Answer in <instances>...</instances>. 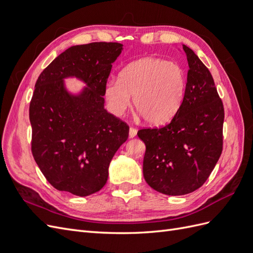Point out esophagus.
Instances as JSON below:
<instances>
[{"instance_id": "esophagus-1", "label": "esophagus", "mask_w": 253, "mask_h": 253, "mask_svg": "<svg viewBox=\"0 0 253 253\" xmlns=\"http://www.w3.org/2000/svg\"><path fill=\"white\" fill-rule=\"evenodd\" d=\"M136 135H137V129L134 127H129V131H128L129 138H134Z\"/></svg>"}]
</instances>
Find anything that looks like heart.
I'll use <instances>...</instances> for the list:
<instances>
[{
	"mask_svg": "<svg viewBox=\"0 0 253 253\" xmlns=\"http://www.w3.org/2000/svg\"><path fill=\"white\" fill-rule=\"evenodd\" d=\"M187 77L174 62L147 57L126 64L118 81L106 82L104 95L113 114L122 115L131 104L151 126L170 121L178 112L186 93Z\"/></svg>",
	"mask_w": 253,
	"mask_h": 253,
	"instance_id": "obj_1",
	"label": "heart"
}]
</instances>
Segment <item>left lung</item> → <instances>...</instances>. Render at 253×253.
Instances as JSON below:
<instances>
[{
  "instance_id": "8db88e82",
  "label": "left lung",
  "mask_w": 253,
  "mask_h": 253,
  "mask_svg": "<svg viewBox=\"0 0 253 253\" xmlns=\"http://www.w3.org/2000/svg\"><path fill=\"white\" fill-rule=\"evenodd\" d=\"M189 71L178 112L162 128H144L143 177L166 195H185L201 188L223 150L224 106L212 75L195 52L182 45Z\"/></svg>"
}]
</instances>
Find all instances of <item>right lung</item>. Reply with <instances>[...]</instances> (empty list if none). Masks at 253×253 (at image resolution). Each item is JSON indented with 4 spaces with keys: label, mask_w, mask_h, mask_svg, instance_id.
Segmentation results:
<instances>
[{
    "label": "right lung",
    "mask_w": 253,
    "mask_h": 253,
    "mask_svg": "<svg viewBox=\"0 0 253 253\" xmlns=\"http://www.w3.org/2000/svg\"><path fill=\"white\" fill-rule=\"evenodd\" d=\"M124 45H75L59 55L38 78L29 105L32 151L38 167L59 191L88 196L102 189L115 153L128 126L104 109V88ZM84 84L68 90L65 80Z\"/></svg>",
    "instance_id": "obj_1"
}]
</instances>
